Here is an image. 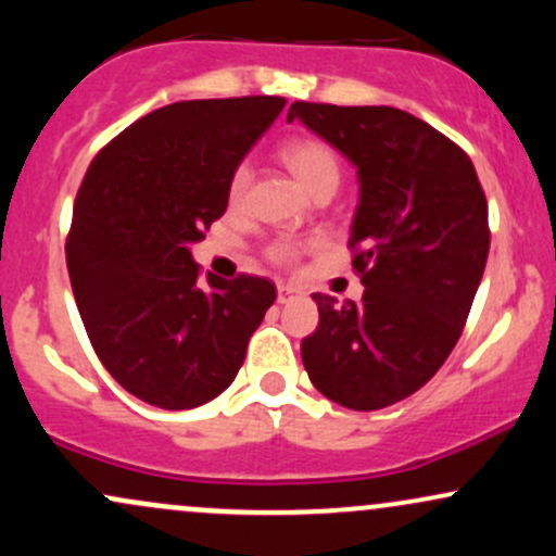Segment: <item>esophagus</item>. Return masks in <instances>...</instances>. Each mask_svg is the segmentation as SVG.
Masks as SVG:
<instances>
[{
	"label": "esophagus",
	"instance_id": "obj_1",
	"mask_svg": "<svg viewBox=\"0 0 556 556\" xmlns=\"http://www.w3.org/2000/svg\"><path fill=\"white\" fill-rule=\"evenodd\" d=\"M298 295H303V292H300L298 287L277 285V303H290V300L298 298Z\"/></svg>",
	"mask_w": 556,
	"mask_h": 556
}]
</instances>
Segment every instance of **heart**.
Instances as JSON below:
<instances>
[{
  "mask_svg": "<svg viewBox=\"0 0 556 556\" xmlns=\"http://www.w3.org/2000/svg\"><path fill=\"white\" fill-rule=\"evenodd\" d=\"M282 159L292 175L305 185L308 193H318L321 188H337L340 185V159L334 149L318 138H295L282 149ZM251 185V167L245 162L238 164L229 177V203H240ZM298 256V248L292 242H277L271 248V258L279 264H290Z\"/></svg>",
  "mask_w": 556,
  "mask_h": 556,
  "instance_id": "b5f03b06",
  "label": "heart"
}]
</instances>
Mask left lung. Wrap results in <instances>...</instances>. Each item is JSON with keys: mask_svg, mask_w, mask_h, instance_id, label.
<instances>
[{"mask_svg": "<svg viewBox=\"0 0 556 556\" xmlns=\"http://www.w3.org/2000/svg\"><path fill=\"white\" fill-rule=\"evenodd\" d=\"M300 119L358 169L350 242L358 303L314 292L318 327L300 344L324 397L379 410L418 392L460 340L489 256V206L468 154L394 106L295 101Z\"/></svg>", "mask_w": 556, "mask_h": 556, "instance_id": "left-lung-1", "label": "left lung"}]
</instances>
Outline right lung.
<instances>
[{"mask_svg": "<svg viewBox=\"0 0 556 556\" xmlns=\"http://www.w3.org/2000/svg\"><path fill=\"white\" fill-rule=\"evenodd\" d=\"M282 96L177 101L125 127L83 177L67 271L96 355L164 410L219 397L277 298L264 277L198 285L190 245L227 212L229 177Z\"/></svg>", "mask_w": 556, "mask_h": 556, "instance_id": "1", "label": "right lung"}]
</instances>
